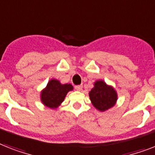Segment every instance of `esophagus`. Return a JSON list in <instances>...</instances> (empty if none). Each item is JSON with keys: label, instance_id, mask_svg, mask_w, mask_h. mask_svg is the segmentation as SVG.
<instances>
[{"label": "esophagus", "instance_id": "1", "mask_svg": "<svg viewBox=\"0 0 155 155\" xmlns=\"http://www.w3.org/2000/svg\"><path fill=\"white\" fill-rule=\"evenodd\" d=\"M75 89L78 90V91H81L82 89V85H76L75 86Z\"/></svg>", "mask_w": 155, "mask_h": 155}]
</instances>
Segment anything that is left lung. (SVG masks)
<instances>
[{"instance_id": "1", "label": "left lung", "mask_w": 155, "mask_h": 155, "mask_svg": "<svg viewBox=\"0 0 155 155\" xmlns=\"http://www.w3.org/2000/svg\"><path fill=\"white\" fill-rule=\"evenodd\" d=\"M94 87L89 91V96L91 103L101 112H105L116 104L118 96L112 85H108L103 80L94 82Z\"/></svg>"}]
</instances>
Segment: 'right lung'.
Masks as SVG:
<instances>
[{"mask_svg": "<svg viewBox=\"0 0 155 155\" xmlns=\"http://www.w3.org/2000/svg\"><path fill=\"white\" fill-rule=\"evenodd\" d=\"M73 89L74 87L70 84H62L57 79H51L41 91V101L47 108L55 109L63 102L66 94Z\"/></svg>", "mask_w": 155, "mask_h": 155, "instance_id": "obj_1", "label": "right lung"}]
</instances>
